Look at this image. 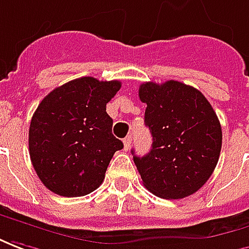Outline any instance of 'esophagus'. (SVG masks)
Returning a JSON list of instances; mask_svg holds the SVG:
<instances>
[{"label":"esophagus","instance_id":"1","mask_svg":"<svg viewBox=\"0 0 249 249\" xmlns=\"http://www.w3.org/2000/svg\"><path fill=\"white\" fill-rule=\"evenodd\" d=\"M131 135H128V137H126V138H124V141H123V144H124V149L126 150H128L130 149V147H131Z\"/></svg>","mask_w":249,"mask_h":249}]
</instances>
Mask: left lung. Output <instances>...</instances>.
<instances>
[{
	"label": "left lung",
	"mask_w": 249,
	"mask_h": 249,
	"mask_svg": "<svg viewBox=\"0 0 249 249\" xmlns=\"http://www.w3.org/2000/svg\"><path fill=\"white\" fill-rule=\"evenodd\" d=\"M139 99L153 137L149 154L131 151L144 188L167 200L193 195L218 162L223 133L216 112L198 89L176 80L141 84Z\"/></svg>",
	"instance_id": "1"
}]
</instances>
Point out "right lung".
<instances>
[{
  "mask_svg": "<svg viewBox=\"0 0 249 249\" xmlns=\"http://www.w3.org/2000/svg\"><path fill=\"white\" fill-rule=\"evenodd\" d=\"M119 88V80L84 76L54 88L38 105L29 127V154L51 192L80 197L103 182L111 158L123 149L106 112Z\"/></svg>",
  "mask_w": 249,
  "mask_h": 249,
  "instance_id": "add662e5",
  "label": "right lung"
}]
</instances>
